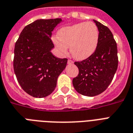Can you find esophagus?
I'll return each instance as SVG.
<instances>
[{
  "label": "esophagus",
  "mask_w": 133,
  "mask_h": 133,
  "mask_svg": "<svg viewBox=\"0 0 133 133\" xmlns=\"http://www.w3.org/2000/svg\"><path fill=\"white\" fill-rule=\"evenodd\" d=\"M73 61H72V60H70V59H69L68 61V65H72V64H73Z\"/></svg>",
  "instance_id": "1"
}]
</instances>
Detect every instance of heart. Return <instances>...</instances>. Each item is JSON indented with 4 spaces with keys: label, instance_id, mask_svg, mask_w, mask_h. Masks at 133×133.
<instances>
[{
    "label": "heart",
    "instance_id": "b5f03b06",
    "mask_svg": "<svg viewBox=\"0 0 133 133\" xmlns=\"http://www.w3.org/2000/svg\"><path fill=\"white\" fill-rule=\"evenodd\" d=\"M58 38H54L56 48L63 54H67L68 48L77 60H84L95 52L99 43V32L92 22H82L61 28Z\"/></svg>",
    "mask_w": 133,
    "mask_h": 133
}]
</instances>
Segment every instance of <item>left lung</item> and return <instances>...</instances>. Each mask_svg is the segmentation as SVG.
Masks as SVG:
<instances>
[{
  "label": "left lung",
  "instance_id": "left-lung-1",
  "mask_svg": "<svg viewBox=\"0 0 133 133\" xmlns=\"http://www.w3.org/2000/svg\"><path fill=\"white\" fill-rule=\"evenodd\" d=\"M93 21L99 32L97 48L90 57L75 63L79 68V75L72 80L75 90L88 97H94L105 91L118 66L117 47L111 31L101 23Z\"/></svg>",
  "mask_w": 133,
  "mask_h": 133
}]
</instances>
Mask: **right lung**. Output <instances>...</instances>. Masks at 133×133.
Returning a JSON list of instances; mask_svg holds the SVG:
<instances>
[{"instance_id":"add662e5","label":"right lung","mask_w":133,"mask_h":133,"mask_svg":"<svg viewBox=\"0 0 133 133\" xmlns=\"http://www.w3.org/2000/svg\"><path fill=\"white\" fill-rule=\"evenodd\" d=\"M61 22V18L36 20L24 28L16 42L14 72L23 90L32 97L50 95L66 67L67 58H56L51 52L52 32Z\"/></svg>"}]
</instances>
